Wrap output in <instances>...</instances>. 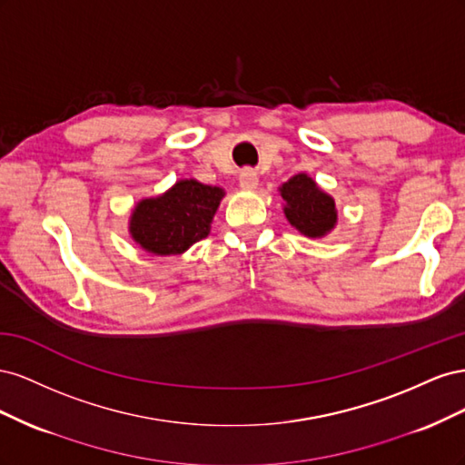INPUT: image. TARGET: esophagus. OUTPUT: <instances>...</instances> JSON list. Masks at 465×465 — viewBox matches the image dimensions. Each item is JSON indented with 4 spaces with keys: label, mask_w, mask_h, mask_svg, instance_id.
I'll use <instances>...</instances> for the list:
<instances>
[{
    "label": "esophagus",
    "mask_w": 465,
    "mask_h": 465,
    "mask_svg": "<svg viewBox=\"0 0 465 465\" xmlns=\"http://www.w3.org/2000/svg\"><path fill=\"white\" fill-rule=\"evenodd\" d=\"M241 188L244 190H254L258 186V174L256 171H252V168H246V171L241 173Z\"/></svg>",
    "instance_id": "1"
}]
</instances>
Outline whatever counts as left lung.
<instances>
[{
  "instance_id": "8db88e82",
  "label": "left lung",
  "mask_w": 465,
  "mask_h": 465,
  "mask_svg": "<svg viewBox=\"0 0 465 465\" xmlns=\"http://www.w3.org/2000/svg\"><path fill=\"white\" fill-rule=\"evenodd\" d=\"M285 202V217L308 238L326 236L337 223V209L331 195L318 188L308 174H294L279 188Z\"/></svg>"
}]
</instances>
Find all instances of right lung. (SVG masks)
<instances>
[{"instance_id":"obj_1","label":"right lung","mask_w":465,"mask_h":465,"mask_svg":"<svg viewBox=\"0 0 465 465\" xmlns=\"http://www.w3.org/2000/svg\"><path fill=\"white\" fill-rule=\"evenodd\" d=\"M223 195V188L202 184L193 178L178 180L171 190L134 207L130 234L151 254H182L209 234Z\"/></svg>"}]
</instances>
